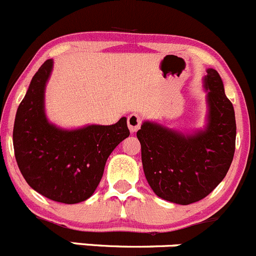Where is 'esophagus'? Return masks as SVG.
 I'll list each match as a JSON object with an SVG mask.
<instances>
[{"label":"esophagus","mask_w":256,"mask_h":256,"mask_svg":"<svg viewBox=\"0 0 256 256\" xmlns=\"http://www.w3.org/2000/svg\"><path fill=\"white\" fill-rule=\"evenodd\" d=\"M142 123H143V118L136 113H132L128 117V128L130 132H136L140 128Z\"/></svg>","instance_id":"1"}]
</instances>
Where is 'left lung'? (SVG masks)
<instances>
[{
  "label": "left lung",
  "instance_id": "left-lung-1",
  "mask_svg": "<svg viewBox=\"0 0 256 256\" xmlns=\"http://www.w3.org/2000/svg\"><path fill=\"white\" fill-rule=\"evenodd\" d=\"M208 124L192 136L144 122L136 132L144 174L152 191L178 204L201 201L226 178L236 150V114L220 74L207 70Z\"/></svg>",
  "mask_w": 256,
  "mask_h": 256
}]
</instances>
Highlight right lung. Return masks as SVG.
<instances>
[{"label": "right lung", "instance_id": "right-lung-1", "mask_svg": "<svg viewBox=\"0 0 256 256\" xmlns=\"http://www.w3.org/2000/svg\"><path fill=\"white\" fill-rule=\"evenodd\" d=\"M52 68H39L20 104L13 127L18 168L32 188L55 202L74 204L88 200L98 186L110 152L127 136V118L112 126L62 130L44 113V88Z\"/></svg>", "mask_w": 256, "mask_h": 256}]
</instances>
